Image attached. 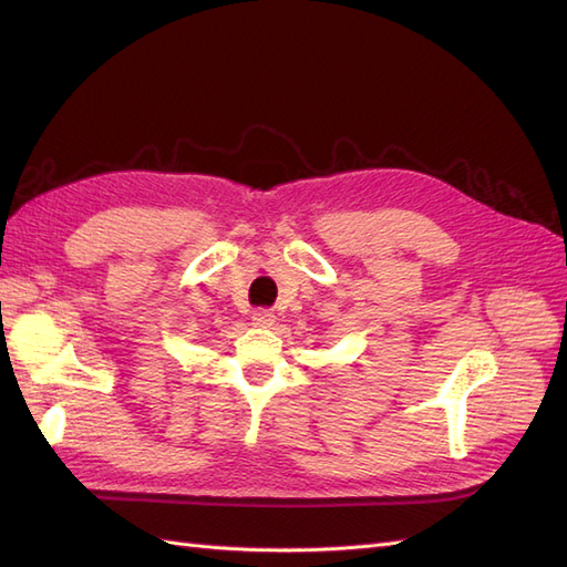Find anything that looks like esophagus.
Segmentation results:
<instances>
[{"label":"esophagus","mask_w":567,"mask_h":567,"mask_svg":"<svg viewBox=\"0 0 567 567\" xmlns=\"http://www.w3.org/2000/svg\"><path fill=\"white\" fill-rule=\"evenodd\" d=\"M252 323H256V327H260V329H270L275 323V315L270 309H256V311H252Z\"/></svg>","instance_id":"esophagus-1"}]
</instances>
